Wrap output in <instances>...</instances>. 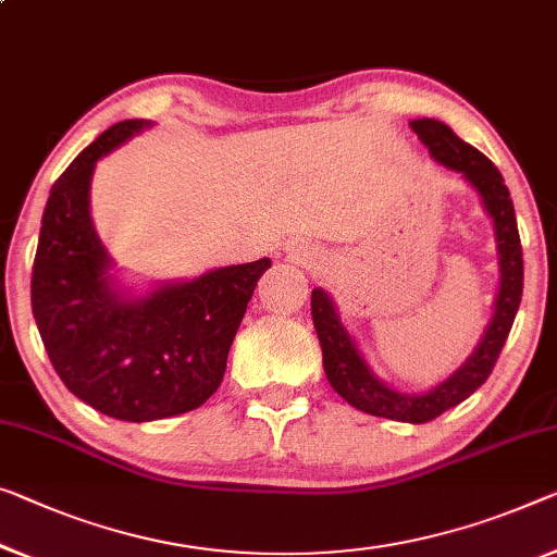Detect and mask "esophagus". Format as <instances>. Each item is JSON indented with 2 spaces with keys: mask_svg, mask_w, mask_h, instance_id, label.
<instances>
[{
  "mask_svg": "<svg viewBox=\"0 0 557 557\" xmlns=\"http://www.w3.org/2000/svg\"><path fill=\"white\" fill-rule=\"evenodd\" d=\"M289 260L297 262V264H314V260H318V255H314L312 247L295 245V247H289Z\"/></svg>",
  "mask_w": 557,
  "mask_h": 557,
  "instance_id": "esophagus-1",
  "label": "esophagus"
}]
</instances>
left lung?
Here are the masks:
<instances>
[{
	"label": "left lung",
	"mask_w": 557,
	"mask_h": 557,
	"mask_svg": "<svg viewBox=\"0 0 557 557\" xmlns=\"http://www.w3.org/2000/svg\"><path fill=\"white\" fill-rule=\"evenodd\" d=\"M410 127L440 164L460 172L478 189L487 214L493 218L497 255H500V293L495 297V314L491 325H487L475 352L445 383H440L422 395H408L397 393V389L387 387L383 380L375 377V372L368 368L352 337L347 335L343 322H339L335 305H332L325 289L320 287L312 289V322L320 337L325 375L332 389L343 400L362 412L377 414V418L420 425V422L435 420L437 414L460 405L465 397H470L491 377L520 307L522 247L512 199L495 164L483 152H478L475 147L462 143L443 122L414 120L410 122Z\"/></svg>",
	"instance_id": "8db88e82"
}]
</instances>
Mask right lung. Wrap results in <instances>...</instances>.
Wrapping results in <instances>:
<instances>
[{"label":"right lung","instance_id":"obj_1","mask_svg":"<svg viewBox=\"0 0 557 557\" xmlns=\"http://www.w3.org/2000/svg\"><path fill=\"white\" fill-rule=\"evenodd\" d=\"M147 124H112L60 174L32 268V314L54 372L82 403L127 422L189 412L220 387L247 302L272 264H232L137 300L114 289L89 218V182L99 157Z\"/></svg>","mask_w":557,"mask_h":557}]
</instances>
